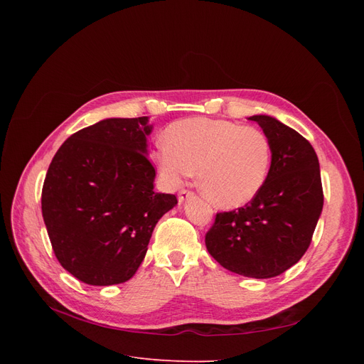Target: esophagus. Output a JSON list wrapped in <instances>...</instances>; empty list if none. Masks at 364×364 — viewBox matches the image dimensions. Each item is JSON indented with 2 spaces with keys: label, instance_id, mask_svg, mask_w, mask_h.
Wrapping results in <instances>:
<instances>
[{
  "label": "esophagus",
  "instance_id": "1",
  "mask_svg": "<svg viewBox=\"0 0 364 364\" xmlns=\"http://www.w3.org/2000/svg\"><path fill=\"white\" fill-rule=\"evenodd\" d=\"M194 194L191 193V191H186V190H182L179 194H178V200H179V203H183L185 200H188V199H191Z\"/></svg>",
  "mask_w": 364,
  "mask_h": 364
}]
</instances>
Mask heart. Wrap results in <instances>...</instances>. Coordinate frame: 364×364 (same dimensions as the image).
I'll list each match as a JSON object with an SVG mask.
<instances>
[{
    "label": "heart",
    "mask_w": 364,
    "mask_h": 364,
    "mask_svg": "<svg viewBox=\"0 0 364 364\" xmlns=\"http://www.w3.org/2000/svg\"><path fill=\"white\" fill-rule=\"evenodd\" d=\"M164 139L151 156L161 179L176 188L197 170L202 193L217 208L249 203L267 182L272 144L257 127L188 118L170 124Z\"/></svg>",
    "instance_id": "b5f03b06"
}]
</instances>
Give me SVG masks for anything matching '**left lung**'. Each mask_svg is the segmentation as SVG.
I'll use <instances>...</instances> for the list:
<instances>
[{
    "instance_id": "left-lung-1",
    "label": "left lung",
    "mask_w": 364,
    "mask_h": 364,
    "mask_svg": "<svg viewBox=\"0 0 364 364\" xmlns=\"http://www.w3.org/2000/svg\"><path fill=\"white\" fill-rule=\"evenodd\" d=\"M272 144V167L255 199L218 213L205 243L211 257L237 274L267 279L299 261L322 214L321 167L301 134L269 115H253Z\"/></svg>"
}]
</instances>
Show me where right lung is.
Returning a JSON list of instances; mask_svg holds the SVG:
<instances>
[{
	"label": "right lung",
	"mask_w": 364,
	"mask_h": 364,
	"mask_svg": "<svg viewBox=\"0 0 364 364\" xmlns=\"http://www.w3.org/2000/svg\"><path fill=\"white\" fill-rule=\"evenodd\" d=\"M149 117L106 118L75 132L54 155L42 217L60 266L90 285L129 281L159 218L178 205L155 190Z\"/></svg>",
	"instance_id": "add662e5"
}]
</instances>
